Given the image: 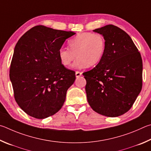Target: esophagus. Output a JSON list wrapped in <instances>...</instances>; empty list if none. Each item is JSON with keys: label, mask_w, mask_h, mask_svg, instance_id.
Wrapping results in <instances>:
<instances>
[{"label": "esophagus", "mask_w": 151, "mask_h": 151, "mask_svg": "<svg viewBox=\"0 0 151 151\" xmlns=\"http://www.w3.org/2000/svg\"><path fill=\"white\" fill-rule=\"evenodd\" d=\"M81 72H80V71H76V78H79L80 77V76H81Z\"/></svg>", "instance_id": "esophagus-1"}]
</instances>
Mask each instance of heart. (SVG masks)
Listing matches in <instances>:
<instances>
[{"label":"heart","instance_id":"heart-1","mask_svg":"<svg viewBox=\"0 0 151 151\" xmlns=\"http://www.w3.org/2000/svg\"><path fill=\"white\" fill-rule=\"evenodd\" d=\"M70 50L61 48L58 55L62 64L69 67L76 57L73 67L81 69L93 67L101 62L104 57L106 42L100 34L83 32L78 34L68 42Z\"/></svg>","mask_w":151,"mask_h":151}]
</instances>
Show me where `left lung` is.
Instances as JSON below:
<instances>
[{
	"label": "left lung",
	"mask_w": 151,
	"mask_h": 151,
	"mask_svg": "<svg viewBox=\"0 0 151 151\" xmlns=\"http://www.w3.org/2000/svg\"><path fill=\"white\" fill-rule=\"evenodd\" d=\"M104 36L106 48L101 62L83 73L89 105L107 117L122 115L131 109L142 86V62L131 37L109 24L94 30Z\"/></svg>",
	"instance_id": "obj_1"
}]
</instances>
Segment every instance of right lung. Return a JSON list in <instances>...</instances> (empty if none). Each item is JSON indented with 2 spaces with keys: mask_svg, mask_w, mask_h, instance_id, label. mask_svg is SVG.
Returning <instances> with one entry per match:
<instances>
[{
  "mask_svg": "<svg viewBox=\"0 0 151 151\" xmlns=\"http://www.w3.org/2000/svg\"><path fill=\"white\" fill-rule=\"evenodd\" d=\"M74 34L39 25L26 32L16 44L10 79L15 101L31 117L42 119L62 107L76 73L62 64L58 52Z\"/></svg>",
  "mask_w": 151,
  "mask_h": 151,
  "instance_id": "1",
  "label": "right lung"
}]
</instances>
